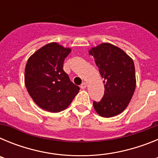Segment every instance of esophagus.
<instances>
[{
	"mask_svg": "<svg viewBox=\"0 0 158 158\" xmlns=\"http://www.w3.org/2000/svg\"><path fill=\"white\" fill-rule=\"evenodd\" d=\"M81 88L82 89H85L86 87H87V84L85 83V82H83V83L81 84V86H80Z\"/></svg>",
	"mask_w": 158,
	"mask_h": 158,
	"instance_id": "34e87169",
	"label": "esophagus"
}]
</instances>
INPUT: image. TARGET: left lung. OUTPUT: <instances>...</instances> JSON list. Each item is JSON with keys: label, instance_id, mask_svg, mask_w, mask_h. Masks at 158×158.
<instances>
[{"label": "left lung", "instance_id": "8db88e82", "mask_svg": "<svg viewBox=\"0 0 158 158\" xmlns=\"http://www.w3.org/2000/svg\"><path fill=\"white\" fill-rule=\"evenodd\" d=\"M89 53L95 58L104 79V96L100 102H93L95 111L104 118L115 116L126 109L135 93L136 77L133 59L109 43L92 47Z\"/></svg>", "mask_w": 158, "mask_h": 158}]
</instances>
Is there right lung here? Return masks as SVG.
I'll return each instance as SVG.
<instances>
[{
    "label": "right lung",
    "mask_w": 158,
    "mask_h": 158,
    "mask_svg": "<svg viewBox=\"0 0 158 158\" xmlns=\"http://www.w3.org/2000/svg\"><path fill=\"white\" fill-rule=\"evenodd\" d=\"M69 47L50 43L36 51L25 66L24 83L29 95L42 109L59 112L69 107L80 88L63 70Z\"/></svg>",
    "instance_id": "right-lung-1"
}]
</instances>
